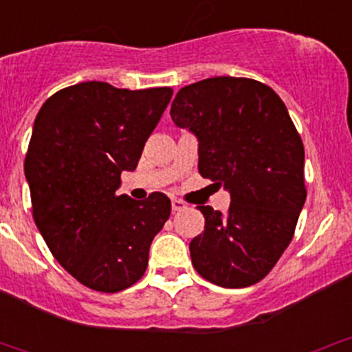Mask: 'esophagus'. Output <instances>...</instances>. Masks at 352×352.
Instances as JSON below:
<instances>
[{"instance_id": "1", "label": "esophagus", "mask_w": 352, "mask_h": 352, "mask_svg": "<svg viewBox=\"0 0 352 352\" xmlns=\"http://www.w3.org/2000/svg\"><path fill=\"white\" fill-rule=\"evenodd\" d=\"M186 209V202L180 201V199H172V211L179 212Z\"/></svg>"}]
</instances>
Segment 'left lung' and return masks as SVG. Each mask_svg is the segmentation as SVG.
<instances>
[{
  "label": "left lung",
  "mask_w": 352,
  "mask_h": 352,
  "mask_svg": "<svg viewBox=\"0 0 352 352\" xmlns=\"http://www.w3.org/2000/svg\"><path fill=\"white\" fill-rule=\"evenodd\" d=\"M170 116L197 136L199 173L232 196L226 214L197 206L206 225L189 245L192 265L212 285H255L293 240L307 199L303 141L285 102L261 81L216 76L180 88Z\"/></svg>",
  "instance_id": "obj_1"
}]
</instances>
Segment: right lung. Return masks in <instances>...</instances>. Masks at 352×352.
Instances as JSON below:
<instances>
[{
  "label": "right lung",
  "instance_id": "obj_1",
  "mask_svg": "<svg viewBox=\"0 0 352 352\" xmlns=\"http://www.w3.org/2000/svg\"><path fill=\"white\" fill-rule=\"evenodd\" d=\"M172 95L85 81L56 91L35 117L25 156L34 221L56 261L90 289L117 293L140 281L168 219L165 194L134 201L116 190Z\"/></svg>",
  "mask_w": 352,
  "mask_h": 352
}]
</instances>
